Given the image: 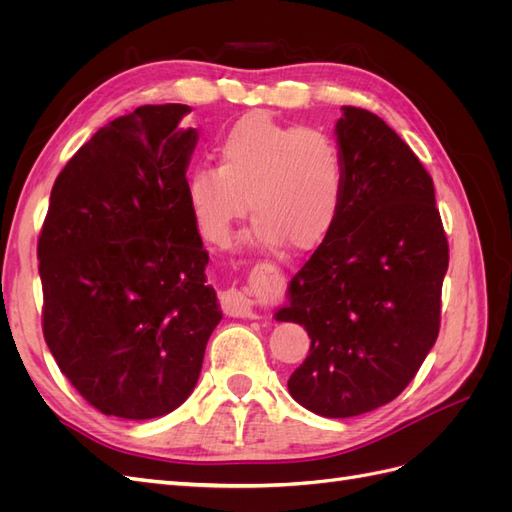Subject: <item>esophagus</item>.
I'll return each instance as SVG.
<instances>
[{
    "label": "esophagus",
    "mask_w": 512,
    "mask_h": 512,
    "mask_svg": "<svg viewBox=\"0 0 512 512\" xmlns=\"http://www.w3.org/2000/svg\"><path fill=\"white\" fill-rule=\"evenodd\" d=\"M222 309L228 316L237 318H254V301L247 297V294L239 288H228L220 294Z\"/></svg>",
    "instance_id": "obj_1"
}]
</instances>
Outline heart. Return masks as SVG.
<instances>
[{
    "label": "heart",
    "mask_w": 512,
    "mask_h": 512,
    "mask_svg": "<svg viewBox=\"0 0 512 512\" xmlns=\"http://www.w3.org/2000/svg\"><path fill=\"white\" fill-rule=\"evenodd\" d=\"M218 164H200L185 192L207 241L224 245L247 203L258 245L316 247L342 211L346 164L335 138L318 128L290 126L250 113L218 138Z\"/></svg>",
    "instance_id": "heart-1"
}]
</instances>
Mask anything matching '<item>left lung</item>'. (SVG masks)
Segmentation results:
<instances>
[{"label":"left lung","instance_id":"left-lung-1","mask_svg":"<svg viewBox=\"0 0 512 512\" xmlns=\"http://www.w3.org/2000/svg\"><path fill=\"white\" fill-rule=\"evenodd\" d=\"M335 134L346 164L342 211L275 318L312 339L288 380L294 401L348 418L393 401L436 344L448 241L433 181L395 130L344 106Z\"/></svg>","mask_w":512,"mask_h":512}]
</instances>
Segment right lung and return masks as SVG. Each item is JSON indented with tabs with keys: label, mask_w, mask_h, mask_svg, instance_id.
<instances>
[{
	"label": "right lung",
	"mask_w": 512,
	"mask_h": 512,
	"mask_svg": "<svg viewBox=\"0 0 512 512\" xmlns=\"http://www.w3.org/2000/svg\"><path fill=\"white\" fill-rule=\"evenodd\" d=\"M185 104H147L100 128L57 175L38 239L44 342L106 416L179 408L222 320L207 284L185 170Z\"/></svg>",
	"instance_id": "right-lung-1"
}]
</instances>
